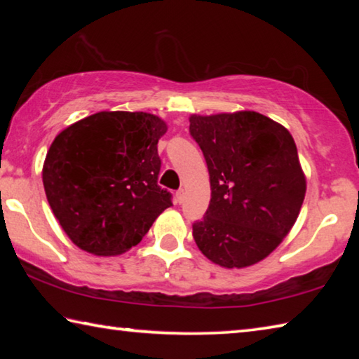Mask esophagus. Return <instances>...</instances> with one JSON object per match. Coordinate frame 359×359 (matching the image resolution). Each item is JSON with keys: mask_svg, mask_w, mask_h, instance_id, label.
<instances>
[{"mask_svg": "<svg viewBox=\"0 0 359 359\" xmlns=\"http://www.w3.org/2000/svg\"><path fill=\"white\" fill-rule=\"evenodd\" d=\"M175 196H177V201L182 203V201H184V198H185V191H184V190H179L177 194H175Z\"/></svg>", "mask_w": 359, "mask_h": 359, "instance_id": "34e87169", "label": "esophagus"}]
</instances>
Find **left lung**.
<instances>
[{
	"instance_id": "8db88e82",
	"label": "left lung",
	"mask_w": 359,
	"mask_h": 359,
	"mask_svg": "<svg viewBox=\"0 0 359 359\" xmlns=\"http://www.w3.org/2000/svg\"><path fill=\"white\" fill-rule=\"evenodd\" d=\"M190 135L212 191L203 220L193 223L198 248L228 269L264 259L293 228L306 196L293 136L253 111L191 115Z\"/></svg>"
}]
</instances>
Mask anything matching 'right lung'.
I'll use <instances>...</instances> for the list:
<instances>
[{
    "instance_id": "1",
    "label": "right lung",
    "mask_w": 359,
    "mask_h": 359,
    "mask_svg": "<svg viewBox=\"0 0 359 359\" xmlns=\"http://www.w3.org/2000/svg\"><path fill=\"white\" fill-rule=\"evenodd\" d=\"M168 131L147 112H98L63 130L47 151L42 182L65 233L82 250L112 257L137 245L172 205L158 185V139Z\"/></svg>"
}]
</instances>
